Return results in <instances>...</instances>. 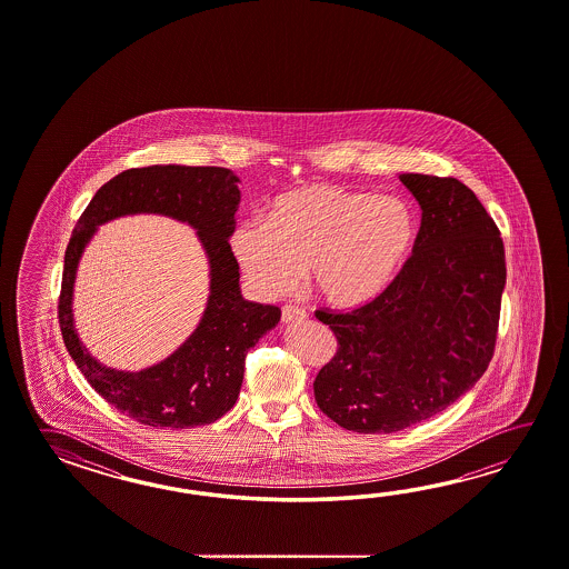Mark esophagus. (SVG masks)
<instances>
[{"instance_id":"esophagus-1","label":"esophagus","mask_w":569,"mask_h":569,"mask_svg":"<svg viewBox=\"0 0 569 569\" xmlns=\"http://www.w3.org/2000/svg\"><path fill=\"white\" fill-rule=\"evenodd\" d=\"M302 319H307V311L301 309V307H295V305H284L282 307V321L284 323H297V321H302Z\"/></svg>"}]
</instances>
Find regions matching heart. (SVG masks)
Listing matches in <instances>:
<instances>
[{
    "label": "heart",
    "instance_id": "obj_1",
    "mask_svg": "<svg viewBox=\"0 0 569 569\" xmlns=\"http://www.w3.org/2000/svg\"><path fill=\"white\" fill-rule=\"evenodd\" d=\"M407 201L315 182L280 193L267 219L231 231V250L264 297L297 289L307 268L311 289L338 309L375 301L399 277L417 242Z\"/></svg>",
    "mask_w": 569,
    "mask_h": 569
}]
</instances>
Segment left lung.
<instances>
[{"label": "left lung", "mask_w": 569, "mask_h": 569, "mask_svg": "<svg viewBox=\"0 0 569 569\" xmlns=\"http://www.w3.org/2000/svg\"><path fill=\"white\" fill-rule=\"evenodd\" d=\"M399 179L423 211L411 258L375 301L315 313L338 338L315 378L317 407L356 433L402 431L466 395L492 360L507 282L500 231L472 189Z\"/></svg>", "instance_id": "1"}]
</instances>
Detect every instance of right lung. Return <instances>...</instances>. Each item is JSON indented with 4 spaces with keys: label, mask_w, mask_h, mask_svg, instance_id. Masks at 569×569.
I'll return each mask as SVG.
<instances>
[{
    "label": "right lung",
    "mask_w": 569,
    "mask_h": 569,
    "mask_svg": "<svg viewBox=\"0 0 569 569\" xmlns=\"http://www.w3.org/2000/svg\"><path fill=\"white\" fill-rule=\"evenodd\" d=\"M238 182L221 167L123 170L97 191L74 226L59 297L62 339L97 395L138 423L189 429L218 421L238 400L246 353L280 321L279 307L246 301L240 292V267L230 246L240 206ZM133 212L169 214L198 230L210 260V297L200 326L179 351L140 373H123L97 363L76 336L72 287L96 226Z\"/></svg>",
    "instance_id": "add662e5"
}]
</instances>
